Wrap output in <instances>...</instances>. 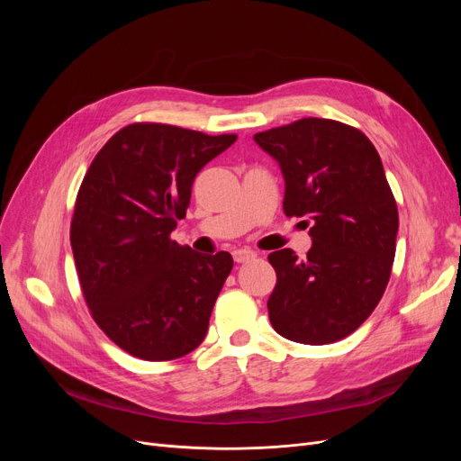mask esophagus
Listing matches in <instances>:
<instances>
[{"instance_id":"esophagus-1","label":"esophagus","mask_w":461,"mask_h":461,"mask_svg":"<svg viewBox=\"0 0 461 461\" xmlns=\"http://www.w3.org/2000/svg\"><path fill=\"white\" fill-rule=\"evenodd\" d=\"M233 259L237 263H249V261L256 259V252H252L249 249H237V250H233Z\"/></svg>"}]
</instances>
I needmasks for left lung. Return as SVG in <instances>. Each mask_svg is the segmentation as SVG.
Listing matches in <instances>:
<instances>
[{
	"instance_id": "1",
	"label": "left lung",
	"mask_w": 461,
	"mask_h": 461,
	"mask_svg": "<svg viewBox=\"0 0 461 461\" xmlns=\"http://www.w3.org/2000/svg\"><path fill=\"white\" fill-rule=\"evenodd\" d=\"M285 179V216L312 222V249L269 254L275 330L299 344L342 340L368 320L389 284L398 207L374 143L334 119L304 117L254 134ZM306 222V221H304Z\"/></svg>"
}]
</instances>
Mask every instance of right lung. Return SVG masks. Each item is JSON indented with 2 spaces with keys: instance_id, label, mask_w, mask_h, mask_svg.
I'll list each match as a JSON object with an SVG mask.
<instances>
[{
  "instance_id": "obj_1",
  "label": "right lung",
  "mask_w": 461,
  "mask_h": 461,
  "mask_svg": "<svg viewBox=\"0 0 461 461\" xmlns=\"http://www.w3.org/2000/svg\"><path fill=\"white\" fill-rule=\"evenodd\" d=\"M235 140L132 123L86 172L70 221L80 287L95 323L132 357L174 360L203 342L233 259L192 252L172 231L186 214L194 177Z\"/></svg>"
}]
</instances>
